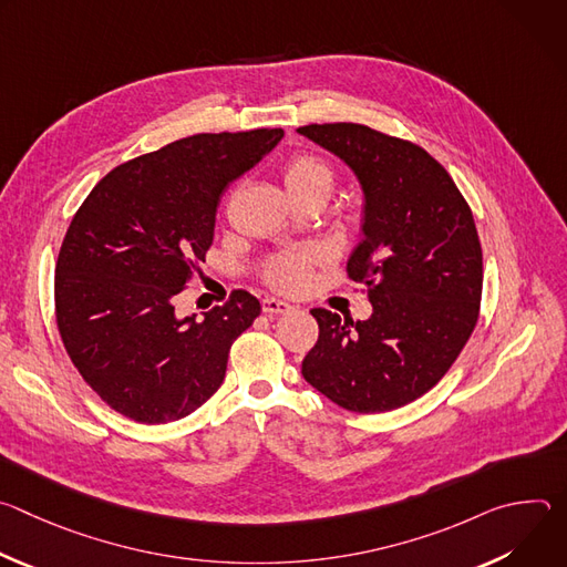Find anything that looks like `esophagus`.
<instances>
[{"label": "esophagus", "mask_w": 567, "mask_h": 567, "mask_svg": "<svg viewBox=\"0 0 567 567\" xmlns=\"http://www.w3.org/2000/svg\"><path fill=\"white\" fill-rule=\"evenodd\" d=\"M289 309H291V305H289L287 300L271 298V296L262 298V311H265V313H285V311H289Z\"/></svg>", "instance_id": "34e87169"}]
</instances>
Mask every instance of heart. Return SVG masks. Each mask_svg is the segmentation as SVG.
Returning a JSON list of instances; mask_svg holds the SVG:
<instances>
[{"mask_svg":"<svg viewBox=\"0 0 567 567\" xmlns=\"http://www.w3.org/2000/svg\"><path fill=\"white\" fill-rule=\"evenodd\" d=\"M282 182L289 197L296 204L311 197H320L328 202V197L337 188L339 173L328 158H322L313 152H296L287 158V164L282 168ZM316 260H320L316 251L276 256L262 269V280L278 291H300L309 285Z\"/></svg>","mask_w":567,"mask_h":567,"instance_id":"1","label":"heart"}]
</instances>
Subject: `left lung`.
I'll return each mask as SVG.
<instances>
[{"mask_svg": "<svg viewBox=\"0 0 567 567\" xmlns=\"http://www.w3.org/2000/svg\"><path fill=\"white\" fill-rule=\"evenodd\" d=\"M341 156L365 193L363 239L348 278L372 316L316 307L318 341L302 377L352 413H388L429 392L466 346L482 298L473 213L451 175L417 143L359 123L298 127Z\"/></svg>", "mask_w": 567, "mask_h": 567, "instance_id": "8db88e82", "label": "left lung"}]
</instances>
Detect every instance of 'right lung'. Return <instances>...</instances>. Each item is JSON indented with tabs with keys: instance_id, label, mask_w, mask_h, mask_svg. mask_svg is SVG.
Segmentation results:
<instances>
[{
	"instance_id": "obj_1",
	"label": "right lung",
	"mask_w": 567,
	"mask_h": 567,
	"mask_svg": "<svg viewBox=\"0 0 567 567\" xmlns=\"http://www.w3.org/2000/svg\"><path fill=\"white\" fill-rule=\"evenodd\" d=\"M282 136L262 127L179 138L116 166L75 210L55 262L58 332L80 377L123 417L175 422L221 385L260 300L235 289L202 320L177 318L175 302L206 260L226 186Z\"/></svg>"
}]
</instances>
